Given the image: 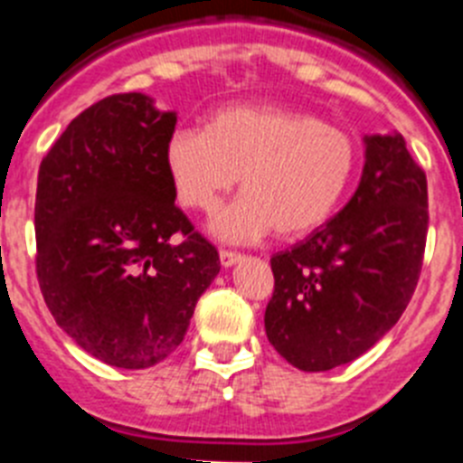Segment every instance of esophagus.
I'll use <instances>...</instances> for the list:
<instances>
[{
	"label": "esophagus",
	"instance_id": "1",
	"mask_svg": "<svg viewBox=\"0 0 463 463\" xmlns=\"http://www.w3.org/2000/svg\"><path fill=\"white\" fill-rule=\"evenodd\" d=\"M236 261H241V255H239V252H232V250H220V264H222L224 269L234 267Z\"/></svg>",
	"mask_w": 463,
	"mask_h": 463
}]
</instances>
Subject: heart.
Instances as JSON below:
<instances>
[{
    "label": "heart",
    "mask_w": 463,
    "mask_h": 463,
    "mask_svg": "<svg viewBox=\"0 0 463 463\" xmlns=\"http://www.w3.org/2000/svg\"><path fill=\"white\" fill-rule=\"evenodd\" d=\"M165 162L178 202L213 211L239 181L243 194L218 211L213 234L252 243L276 229L301 239L338 211L359 169L354 137L304 110L236 104L202 127H178Z\"/></svg>",
    "instance_id": "b5f03b06"
}]
</instances>
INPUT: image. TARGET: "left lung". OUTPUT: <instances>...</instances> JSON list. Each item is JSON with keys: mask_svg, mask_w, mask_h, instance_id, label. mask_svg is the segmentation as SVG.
Wrapping results in <instances>:
<instances>
[{"mask_svg": "<svg viewBox=\"0 0 463 463\" xmlns=\"http://www.w3.org/2000/svg\"><path fill=\"white\" fill-rule=\"evenodd\" d=\"M357 192L292 250L271 257L269 343L301 371L362 357L399 322L422 271L427 175L399 132L364 137Z\"/></svg>", "mask_w": 463, "mask_h": 463, "instance_id": "left-lung-1", "label": "left lung"}]
</instances>
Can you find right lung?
Segmentation results:
<instances>
[{
  "mask_svg": "<svg viewBox=\"0 0 463 463\" xmlns=\"http://www.w3.org/2000/svg\"><path fill=\"white\" fill-rule=\"evenodd\" d=\"M174 110L148 94H110L69 122L39 166L41 294L85 353L118 369L169 357L220 273L215 245L174 203Z\"/></svg>",
  "mask_w": 463,
  "mask_h": 463,
  "instance_id": "add662e5",
  "label": "right lung"
}]
</instances>
